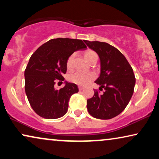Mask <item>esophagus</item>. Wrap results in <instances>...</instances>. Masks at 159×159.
Returning <instances> with one entry per match:
<instances>
[{"instance_id":"obj_1","label":"esophagus","mask_w":159,"mask_h":159,"mask_svg":"<svg viewBox=\"0 0 159 159\" xmlns=\"http://www.w3.org/2000/svg\"><path fill=\"white\" fill-rule=\"evenodd\" d=\"M79 90H82L84 89V87H82V86H79Z\"/></svg>"}]
</instances>
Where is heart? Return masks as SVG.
Returning a JSON list of instances; mask_svg holds the SVG:
<instances>
[{
	"instance_id": "obj_1",
	"label": "heart",
	"mask_w": 159,
	"mask_h": 159,
	"mask_svg": "<svg viewBox=\"0 0 159 159\" xmlns=\"http://www.w3.org/2000/svg\"><path fill=\"white\" fill-rule=\"evenodd\" d=\"M84 57L88 62H91L94 60H98V55L93 50H88L84 53ZM75 53L71 54L66 60V68L68 69H72ZM95 78V74L93 72H82V71H75L69 75L68 79L73 83L79 85H85L89 82L93 81Z\"/></svg>"
}]
</instances>
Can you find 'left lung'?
I'll use <instances>...</instances> for the list:
<instances>
[{"instance_id":"obj_1","label":"left lung","mask_w":159,"mask_h":159,"mask_svg":"<svg viewBox=\"0 0 159 159\" xmlns=\"http://www.w3.org/2000/svg\"><path fill=\"white\" fill-rule=\"evenodd\" d=\"M90 49L96 52L101 61V74L95 80L103 94L94 90V95L87 101L91 116L100 119H110L118 116L129 103L134 92L135 77L133 69L125 56L107 43L84 40Z\"/></svg>"}]
</instances>
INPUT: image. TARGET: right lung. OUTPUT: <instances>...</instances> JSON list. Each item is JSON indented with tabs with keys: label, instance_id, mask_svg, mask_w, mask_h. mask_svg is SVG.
I'll return each mask as SVG.
<instances>
[{
	"label": "right lung",
	"instance_id": "obj_1",
	"mask_svg": "<svg viewBox=\"0 0 159 159\" xmlns=\"http://www.w3.org/2000/svg\"><path fill=\"white\" fill-rule=\"evenodd\" d=\"M86 48L82 40L60 38L48 40L32 54L25 71V88L37 114L48 119L66 114L70 97L79 90L77 84L66 81L64 88L56 90V80H64L69 56Z\"/></svg>",
	"mask_w": 159,
	"mask_h": 159
}]
</instances>
